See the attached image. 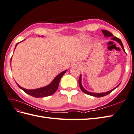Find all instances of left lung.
Listing matches in <instances>:
<instances>
[{
	"label": "left lung",
	"instance_id": "obj_1",
	"mask_svg": "<svg viewBox=\"0 0 134 134\" xmlns=\"http://www.w3.org/2000/svg\"><path fill=\"white\" fill-rule=\"evenodd\" d=\"M102 32L103 33V34H104V35L105 37H111V40L116 41V42H118L120 44H121V47H122V48L123 50L125 52L124 47H123V44H122V41H121V40H120L119 38H117V37H114V36H113V34H112L110 32H108V30H102ZM125 53H126V52H125ZM81 75H80V77H79V86H80V89L81 90V91H83V92H84V93H85V94H88V95H90V96H94V97H104V96H106V95L109 94L110 93H111V92L112 91H114L116 88H117V87L119 86V85H118V86H116L115 88L113 89L112 90L110 91H109V92H105V93H92V92H88V91L85 90V89L83 87V86H82L81 82Z\"/></svg>",
	"mask_w": 134,
	"mask_h": 134
}]
</instances>
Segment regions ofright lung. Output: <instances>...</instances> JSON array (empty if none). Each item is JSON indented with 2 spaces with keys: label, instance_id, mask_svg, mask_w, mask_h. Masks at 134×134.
<instances>
[{
  "label": "right lung",
  "instance_id": "obj_1",
  "mask_svg": "<svg viewBox=\"0 0 134 134\" xmlns=\"http://www.w3.org/2000/svg\"><path fill=\"white\" fill-rule=\"evenodd\" d=\"M18 44V43L16 44V47ZM66 71L67 70L62 72L61 73H60L59 75H58L57 76L55 77L53 81L51 82L49 85H48L47 86L42 87V88L36 89V90H26L25 88L21 87L20 86H19L18 84L17 85H18V87L20 89H21L23 91H24L26 93L28 94L30 96H33L34 97L38 98V97H43L49 96L54 94L57 90L58 86H59V83L60 80V79L63 76V75L66 73Z\"/></svg>",
  "mask_w": 134,
  "mask_h": 134
}]
</instances>
